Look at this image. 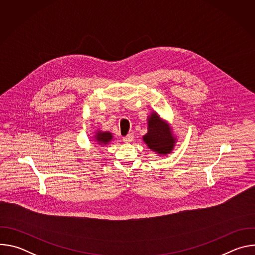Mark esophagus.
Returning a JSON list of instances; mask_svg holds the SVG:
<instances>
[{"mask_svg":"<svg viewBox=\"0 0 255 255\" xmlns=\"http://www.w3.org/2000/svg\"><path fill=\"white\" fill-rule=\"evenodd\" d=\"M133 139H134V135H133L132 133H130V134L126 135L125 137H123V141H124V142H126V143L132 142V141H133Z\"/></svg>","mask_w":255,"mask_h":255,"instance_id":"34e87169","label":"esophagus"}]
</instances>
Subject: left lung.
<instances>
[{"instance_id":"1","label":"left lung","mask_w":255,"mask_h":255,"mask_svg":"<svg viewBox=\"0 0 255 255\" xmlns=\"http://www.w3.org/2000/svg\"><path fill=\"white\" fill-rule=\"evenodd\" d=\"M147 133L142 139L147 147L159 155L169 154L176 143V137L168 121L163 120L156 112L147 117Z\"/></svg>"}]
</instances>
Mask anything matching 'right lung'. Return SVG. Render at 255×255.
Returning a JSON list of instances; mask_svg holds the SVG:
<instances>
[{
  "label": "right lung",
  "instance_id": "right-lung-1",
  "mask_svg": "<svg viewBox=\"0 0 255 255\" xmlns=\"http://www.w3.org/2000/svg\"><path fill=\"white\" fill-rule=\"evenodd\" d=\"M93 137L94 141H96V144L99 145V146H106V145H108L113 140V135L109 131L97 130L96 134Z\"/></svg>",
  "mask_w": 255,
  "mask_h": 255
}]
</instances>
